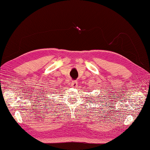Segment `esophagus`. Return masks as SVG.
I'll return each mask as SVG.
<instances>
[{
	"label": "esophagus",
	"mask_w": 150,
	"mask_h": 150,
	"mask_svg": "<svg viewBox=\"0 0 150 150\" xmlns=\"http://www.w3.org/2000/svg\"><path fill=\"white\" fill-rule=\"evenodd\" d=\"M77 84H78V83L76 81H73L71 82V86L73 87V88H76V87L77 86Z\"/></svg>",
	"instance_id": "esophagus-1"
}]
</instances>
